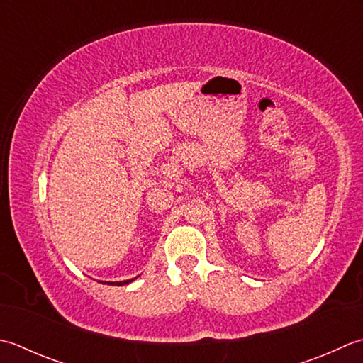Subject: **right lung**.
<instances>
[{"mask_svg":"<svg viewBox=\"0 0 363 363\" xmlns=\"http://www.w3.org/2000/svg\"><path fill=\"white\" fill-rule=\"evenodd\" d=\"M136 279V277H135ZM135 279H128V280H121V282H100V284H108V285H117V286H122V285H128L131 284Z\"/></svg>","mask_w":363,"mask_h":363,"instance_id":"right-lung-1","label":"right lung"}]
</instances>
